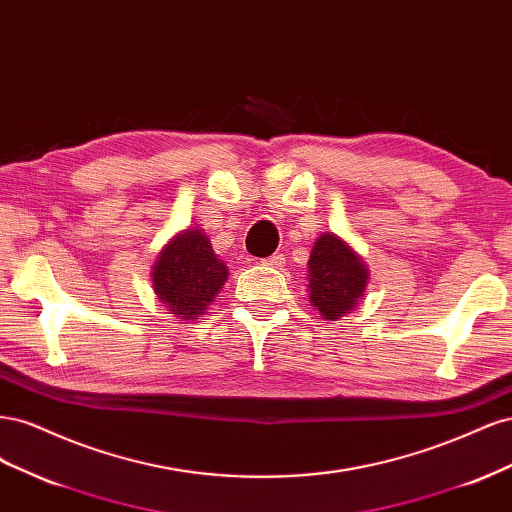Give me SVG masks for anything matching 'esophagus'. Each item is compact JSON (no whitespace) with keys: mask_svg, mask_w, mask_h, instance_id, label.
Here are the masks:
<instances>
[{"mask_svg":"<svg viewBox=\"0 0 512 512\" xmlns=\"http://www.w3.org/2000/svg\"><path fill=\"white\" fill-rule=\"evenodd\" d=\"M262 262H265V265H267V267H273V269H277V267H282V265H284V262H286V258H284L282 254H273V256L265 258V260H262Z\"/></svg>","mask_w":512,"mask_h":512,"instance_id":"esophagus-1","label":"esophagus"}]
</instances>
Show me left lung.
<instances>
[{"label":"left lung","instance_id":"1","mask_svg":"<svg viewBox=\"0 0 512 512\" xmlns=\"http://www.w3.org/2000/svg\"><path fill=\"white\" fill-rule=\"evenodd\" d=\"M309 301L324 320H337L359 305L369 269L361 256L333 232H324L307 262Z\"/></svg>","mask_w":512,"mask_h":512}]
</instances>
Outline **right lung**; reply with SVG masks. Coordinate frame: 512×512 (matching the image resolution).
I'll return each instance as SVG.
<instances>
[{
  "mask_svg": "<svg viewBox=\"0 0 512 512\" xmlns=\"http://www.w3.org/2000/svg\"><path fill=\"white\" fill-rule=\"evenodd\" d=\"M151 277L153 290L170 314L196 320L218 297L228 280V267L213 254L203 230L185 228L164 245Z\"/></svg>",
  "mask_w": 512,
  "mask_h": 512,
  "instance_id": "add662e5",
  "label": "right lung"
}]
</instances>
